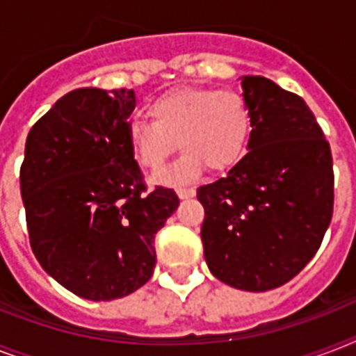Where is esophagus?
Masks as SVG:
<instances>
[{
  "label": "esophagus",
  "instance_id": "34e87169",
  "mask_svg": "<svg viewBox=\"0 0 356 356\" xmlns=\"http://www.w3.org/2000/svg\"><path fill=\"white\" fill-rule=\"evenodd\" d=\"M177 195L181 200H188V197H194L195 188H177Z\"/></svg>",
  "mask_w": 356,
  "mask_h": 356
}]
</instances>
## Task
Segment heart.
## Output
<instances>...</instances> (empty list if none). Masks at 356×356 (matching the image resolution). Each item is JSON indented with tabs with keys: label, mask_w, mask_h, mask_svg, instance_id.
<instances>
[{
	"label": "heart",
	"mask_w": 356,
	"mask_h": 356,
	"mask_svg": "<svg viewBox=\"0 0 356 356\" xmlns=\"http://www.w3.org/2000/svg\"><path fill=\"white\" fill-rule=\"evenodd\" d=\"M151 122L133 120L127 144L134 161L147 172H159L179 147L184 151L159 183L179 184L197 177L203 168L223 172L234 166L248 145L251 111L233 88L177 86L147 105Z\"/></svg>",
	"instance_id": "heart-1"
}]
</instances>
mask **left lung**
Masks as SVG:
<instances>
[{"label":"left lung","instance_id":"obj_1","mask_svg":"<svg viewBox=\"0 0 356 356\" xmlns=\"http://www.w3.org/2000/svg\"><path fill=\"white\" fill-rule=\"evenodd\" d=\"M251 111L248 155L216 183L197 188L205 209L203 253L229 286H282L320 249L332 218L331 145L293 92L260 75L242 77Z\"/></svg>","mask_w":356,"mask_h":356}]
</instances>
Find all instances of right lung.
<instances>
[{
	"label": "right lung",
	"instance_id": "obj_1",
	"mask_svg": "<svg viewBox=\"0 0 356 356\" xmlns=\"http://www.w3.org/2000/svg\"><path fill=\"white\" fill-rule=\"evenodd\" d=\"M134 92L77 88L31 127L19 190L31 249L66 290L90 301L133 293L155 270V234L179 207L147 190L127 144Z\"/></svg>",
	"mask_w": 356,
	"mask_h": 356
}]
</instances>
